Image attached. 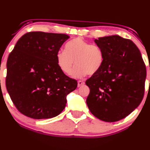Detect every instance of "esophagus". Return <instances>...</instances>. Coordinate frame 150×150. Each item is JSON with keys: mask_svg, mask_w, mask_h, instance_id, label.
I'll return each instance as SVG.
<instances>
[{"mask_svg": "<svg viewBox=\"0 0 150 150\" xmlns=\"http://www.w3.org/2000/svg\"><path fill=\"white\" fill-rule=\"evenodd\" d=\"M84 84V82H83L82 80H79L78 82H77V86L78 87H80V86H83Z\"/></svg>", "mask_w": 150, "mask_h": 150, "instance_id": "34e87169", "label": "esophagus"}]
</instances>
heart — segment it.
<instances>
[{
    "label": "heart",
    "mask_w": 150,
    "mask_h": 150,
    "mask_svg": "<svg viewBox=\"0 0 150 150\" xmlns=\"http://www.w3.org/2000/svg\"><path fill=\"white\" fill-rule=\"evenodd\" d=\"M56 60L58 67L66 75H70L75 61L77 66L73 76L82 78L87 73L93 75L100 69L104 61V53L100 46L76 38L66 43L65 52H57Z\"/></svg>",
    "instance_id": "obj_1"
}]
</instances>
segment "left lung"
Returning <instances> with one entry per match:
<instances>
[{"mask_svg":"<svg viewBox=\"0 0 150 150\" xmlns=\"http://www.w3.org/2000/svg\"><path fill=\"white\" fill-rule=\"evenodd\" d=\"M94 41L103 51L104 61L100 69L86 81L90 89L86 104L99 120L117 122L131 114L141 103L145 65L131 40L110 35Z\"/></svg>","mask_w":150,"mask_h":150,"instance_id":"left-lung-1","label":"left lung"}]
</instances>
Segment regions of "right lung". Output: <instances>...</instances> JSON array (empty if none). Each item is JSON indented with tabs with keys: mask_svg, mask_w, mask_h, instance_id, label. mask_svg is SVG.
Instances as JSON below:
<instances>
[{
	"mask_svg": "<svg viewBox=\"0 0 150 150\" xmlns=\"http://www.w3.org/2000/svg\"><path fill=\"white\" fill-rule=\"evenodd\" d=\"M69 38L63 33L28 32L16 43L7 61L5 84L12 101L36 120L59 115L77 82L61 71L56 56Z\"/></svg>",
	"mask_w": 150,
	"mask_h": 150,
	"instance_id": "add662e5",
	"label": "right lung"
}]
</instances>
